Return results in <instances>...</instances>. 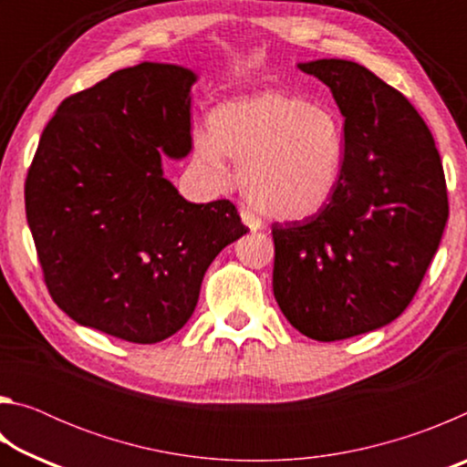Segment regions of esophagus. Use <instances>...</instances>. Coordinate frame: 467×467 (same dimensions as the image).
<instances>
[{"mask_svg":"<svg viewBox=\"0 0 467 467\" xmlns=\"http://www.w3.org/2000/svg\"><path fill=\"white\" fill-rule=\"evenodd\" d=\"M241 218H243L244 226H247L249 231H253V233H255V231H259V228H262V218L253 214L251 210H244V208H243V210H241Z\"/></svg>","mask_w":467,"mask_h":467,"instance_id":"34e87169","label":"esophagus"}]
</instances>
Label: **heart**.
Segmentation results:
<instances>
[{
    "label": "heart",
    "mask_w": 467,
    "mask_h": 467,
    "mask_svg": "<svg viewBox=\"0 0 467 467\" xmlns=\"http://www.w3.org/2000/svg\"><path fill=\"white\" fill-rule=\"evenodd\" d=\"M226 158L239 164L243 193L275 220H306L334 200L344 175L346 125L336 109L267 90L223 102L195 138V162L218 183Z\"/></svg>",
    "instance_id": "1"
}]
</instances>
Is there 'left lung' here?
I'll return each mask as SVG.
<instances>
[{"instance_id":"left-lung-1","label":"left lung","mask_w":467,"mask_h":467,"mask_svg":"<svg viewBox=\"0 0 467 467\" xmlns=\"http://www.w3.org/2000/svg\"><path fill=\"white\" fill-rule=\"evenodd\" d=\"M298 67L334 94L346 162L319 214L272 224L274 296L300 334L336 342L412 303L445 231L447 185L432 133L404 94L354 61Z\"/></svg>"}]
</instances>
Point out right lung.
Wrapping results in <instances>:
<instances>
[{"label":"right lung","instance_id":"add662e5","mask_svg":"<svg viewBox=\"0 0 467 467\" xmlns=\"http://www.w3.org/2000/svg\"><path fill=\"white\" fill-rule=\"evenodd\" d=\"M192 69L150 63L72 94L43 130L25 185L45 284L84 327L156 344L195 311L203 274L247 234L234 203H192L162 158L192 150Z\"/></svg>","mask_w":467,"mask_h":467}]
</instances>
